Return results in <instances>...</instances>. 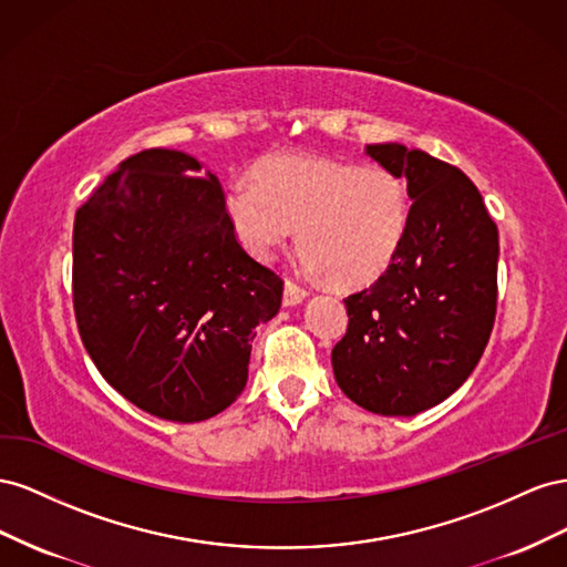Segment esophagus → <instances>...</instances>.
I'll return each instance as SVG.
<instances>
[{
	"instance_id": "34e87169",
	"label": "esophagus",
	"mask_w": 567,
	"mask_h": 567,
	"mask_svg": "<svg viewBox=\"0 0 567 567\" xmlns=\"http://www.w3.org/2000/svg\"><path fill=\"white\" fill-rule=\"evenodd\" d=\"M306 299V289H301L297 282H292V280H287L285 282V295H282V303L285 306H297V303H301Z\"/></svg>"
}]
</instances>
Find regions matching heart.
<instances>
[{"label":"heart","mask_w":567,"mask_h":567,"mask_svg":"<svg viewBox=\"0 0 567 567\" xmlns=\"http://www.w3.org/2000/svg\"><path fill=\"white\" fill-rule=\"evenodd\" d=\"M225 216L258 261H270L299 228L306 272L339 287H363L396 261L411 197L406 183L386 168L295 154L258 164L256 183H230Z\"/></svg>","instance_id":"b5f03b06"}]
</instances>
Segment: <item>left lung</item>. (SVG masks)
Returning a JSON list of instances; mask_svg holds the SVG:
<instances>
[{
	"instance_id": "left-lung-1",
	"label": "left lung",
	"mask_w": 567,
	"mask_h": 567,
	"mask_svg": "<svg viewBox=\"0 0 567 567\" xmlns=\"http://www.w3.org/2000/svg\"><path fill=\"white\" fill-rule=\"evenodd\" d=\"M365 154L406 177L411 223L390 270L344 299L349 328L332 370L361 409L415 415L454 394L489 342L498 230L456 166L396 142Z\"/></svg>"
}]
</instances>
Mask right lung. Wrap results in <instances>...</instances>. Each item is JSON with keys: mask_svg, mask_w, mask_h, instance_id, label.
<instances>
[{"mask_svg": "<svg viewBox=\"0 0 567 567\" xmlns=\"http://www.w3.org/2000/svg\"><path fill=\"white\" fill-rule=\"evenodd\" d=\"M282 280L239 247L218 177L177 150L118 164L78 208L73 309L104 380L173 423L225 411Z\"/></svg>", "mask_w": 567, "mask_h": 567, "instance_id": "1", "label": "right lung"}]
</instances>
